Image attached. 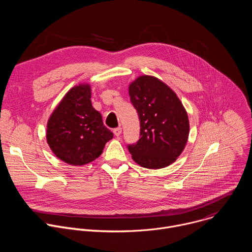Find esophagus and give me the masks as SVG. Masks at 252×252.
Listing matches in <instances>:
<instances>
[{"label":"esophagus","instance_id":"esophagus-1","mask_svg":"<svg viewBox=\"0 0 252 252\" xmlns=\"http://www.w3.org/2000/svg\"><path fill=\"white\" fill-rule=\"evenodd\" d=\"M113 131H114V133H115L116 136H120L121 133H122V127H116Z\"/></svg>","mask_w":252,"mask_h":252}]
</instances>
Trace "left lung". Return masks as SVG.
Listing matches in <instances>:
<instances>
[{
    "label": "left lung",
    "mask_w": 252,
    "mask_h": 252,
    "mask_svg": "<svg viewBox=\"0 0 252 252\" xmlns=\"http://www.w3.org/2000/svg\"><path fill=\"white\" fill-rule=\"evenodd\" d=\"M128 94L140 124L139 139L127 146L132 159L151 169L168 166L189 138V117L182 101L163 82L146 75L129 85Z\"/></svg>",
    "instance_id": "left-lung-1"
}]
</instances>
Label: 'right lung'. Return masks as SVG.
Masks as SVG:
<instances>
[{
    "instance_id": "right-lung-1",
    "label": "right lung",
    "mask_w": 252,
    "mask_h": 252,
    "mask_svg": "<svg viewBox=\"0 0 252 252\" xmlns=\"http://www.w3.org/2000/svg\"><path fill=\"white\" fill-rule=\"evenodd\" d=\"M91 96L89 84L71 88L48 121L49 147L58 158L70 165H84L97 158L114 136L93 107Z\"/></svg>"
}]
</instances>
